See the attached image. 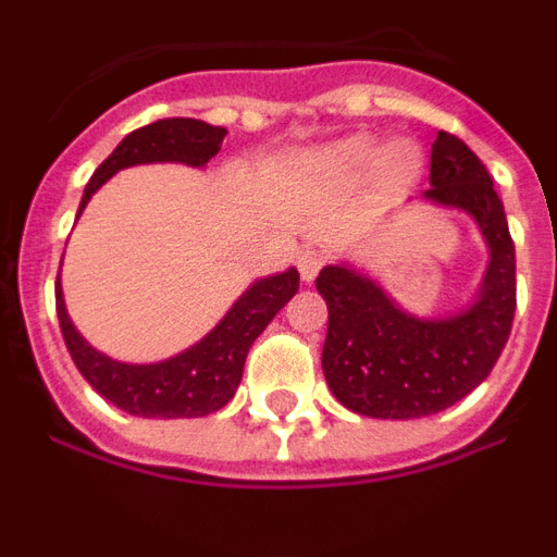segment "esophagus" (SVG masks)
I'll return each mask as SVG.
<instances>
[{"label": "esophagus", "instance_id": "1", "mask_svg": "<svg viewBox=\"0 0 557 557\" xmlns=\"http://www.w3.org/2000/svg\"><path fill=\"white\" fill-rule=\"evenodd\" d=\"M321 268H323V256L318 253V250L307 248L298 253V270H301L304 282H312L314 275L321 273Z\"/></svg>", "mask_w": 557, "mask_h": 557}]
</instances>
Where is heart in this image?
Segmentation results:
<instances>
[{
	"label": "heart",
	"mask_w": 557,
	"mask_h": 557,
	"mask_svg": "<svg viewBox=\"0 0 557 557\" xmlns=\"http://www.w3.org/2000/svg\"><path fill=\"white\" fill-rule=\"evenodd\" d=\"M326 164L339 178H359L368 166H373L376 184L387 191H401L412 186L421 175V150L410 141H393V145L379 150L376 141L368 136H354V139L339 141L326 150Z\"/></svg>",
	"instance_id": "heart-1"
}]
</instances>
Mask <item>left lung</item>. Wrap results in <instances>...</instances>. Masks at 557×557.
<instances>
[{"label":"left lung","mask_w":557,"mask_h":557,"mask_svg":"<svg viewBox=\"0 0 557 557\" xmlns=\"http://www.w3.org/2000/svg\"><path fill=\"white\" fill-rule=\"evenodd\" d=\"M424 198L462 209L488 243V270L474 301L424 321L398 309L373 278L348 264L318 275L329 329L323 376L339 405L371 418H424L469 396L496 366L516 312V250L488 170L451 133H437Z\"/></svg>","instance_id":"obj_1"}]
</instances>
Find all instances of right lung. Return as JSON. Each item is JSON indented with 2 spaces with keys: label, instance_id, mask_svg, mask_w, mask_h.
I'll use <instances>...</instances> for the list:
<instances>
[{
  "label": "right lung",
  "instance_id": "right-lung-1",
  "mask_svg": "<svg viewBox=\"0 0 557 557\" xmlns=\"http://www.w3.org/2000/svg\"><path fill=\"white\" fill-rule=\"evenodd\" d=\"M225 133H228L225 127H214L200 120H184V116L150 122L139 131L127 133L120 147L97 166V172L86 184L77 218L83 214L91 195L125 166L156 164V161L206 166L220 152ZM298 282H301V275L295 268L259 278L245 289V295H239V301L200 343L186 348L178 357L152 362V366L116 362L88 346L66 312L61 275L55 282V307L63 339H66L77 371L102 398L131 416L200 418L218 412L234 398L239 379H243L248 348L273 321L275 312L298 293Z\"/></svg>",
  "mask_w": 557,
  "mask_h": 557
}]
</instances>
